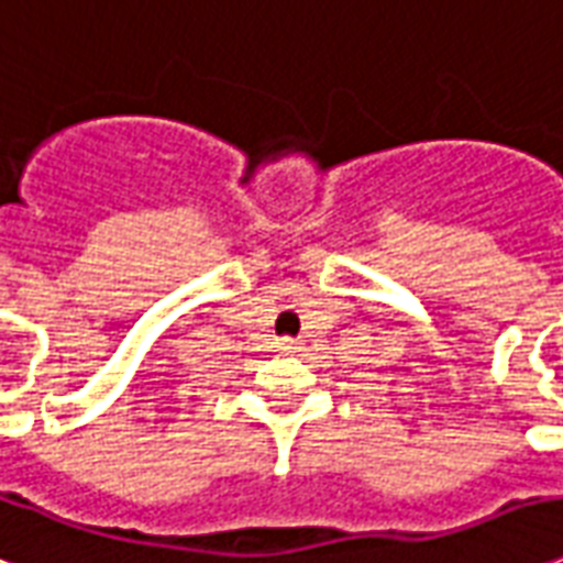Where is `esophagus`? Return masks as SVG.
Segmentation results:
<instances>
[{"label":"esophagus","mask_w":563,"mask_h":563,"mask_svg":"<svg viewBox=\"0 0 563 563\" xmlns=\"http://www.w3.org/2000/svg\"><path fill=\"white\" fill-rule=\"evenodd\" d=\"M274 349H280V352H292L295 340H289V336H280V340L274 343Z\"/></svg>","instance_id":"34e87169"}]
</instances>
